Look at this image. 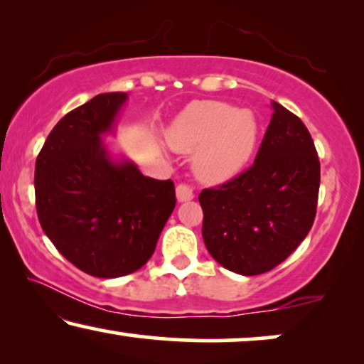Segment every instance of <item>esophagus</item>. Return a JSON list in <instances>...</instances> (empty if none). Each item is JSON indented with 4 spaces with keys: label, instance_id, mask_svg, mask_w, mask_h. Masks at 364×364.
Listing matches in <instances>:
<instances>
[{
    "label": "esophagus",
    "instance_id": "1",
    "mask_svg": "<svg viewBox=\"0 0 364 364\" xmlns=\"http://www.w3.org/2000/svg\"><path fill=\"white\" fill-rule=\"evenodd\" d=\"M176 196L178 202H188L193 198V192L191 187L186 186V183H181V186L176 187Z\"/></svg>",
    "mask_w": 364,
    "mask_h": 364
}]
</instances>
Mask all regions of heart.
I'll return each instance as SVG.
<instances>
[{
	"label": "heart",
	"instance_id": "1",
	"mask_svg": "<svg viewBox=\"0 0 364 364\" xmlns=\"http://www.w3.org/2000/svg\"><path fill=\"white\" fill-rule=\"evenodd\" d=\"M258 122L250 111L220 101H197L173 119L167 142L173 151L196 152V176L222 183L240 173L255 152Z\"/></svg>",
	"mask_w": 364,
	"mask_h": 364
}]
</instances>
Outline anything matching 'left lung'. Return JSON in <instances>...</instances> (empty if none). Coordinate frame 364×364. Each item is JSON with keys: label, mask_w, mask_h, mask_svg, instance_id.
<instances>
[{"label": "left lung", "mask_w": 364, "mask_h": 364, "mask_svg": "<svg viewBox=\"0 0 364 364\" xmlns=\"http://www.w3.org/2000/svg\"><path fill=\"white\" fill-rule=\"evenodd\" d=\"M253 166L198 196L210 255L238 275H260L290 257L316 215L320 161L300 119L272 101Z\"/></svg>", "instance_id": "1"}]
</instances>
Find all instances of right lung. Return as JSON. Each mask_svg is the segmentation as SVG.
I'll return each mask as SVG.
<instances>
[{
    "instance_id": "obj_1",
    "label": "right lung",
    "mask_w": 364,
    "mask_h": 364,
    "mask_svg": "<svg viewBox=\"0 0 364 364\" xmlns=\"http://www.w3.org/2000/svg\"><path fill=\"white\" fill-rule=\"evenodd\" d=\"M127 99V92H104L66 114L34 171L44 233L66 260L97 278L124 277L146 265L176 207L172 181L142 176L104 142Z\"/></svg>"
}]
</instances>
